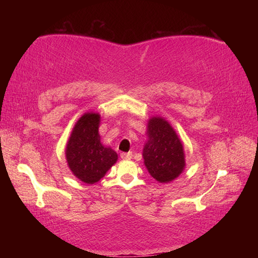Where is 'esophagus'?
Wrapping results in <instances>:
<instances>
[{
    "instance_id": "34e87169",
    "label": "esophagus",
    "mask_w": 258,
    "mask_h": 258,
    "mask_svg": "<svg viewBox=\"0 0 258 258\" xmlns=\"http://www.w3.org/2000/svg\"><path fill=\"white\" fill-rule=\"evenodd\" d=\"M120 158L125 159V160H130L131 158H132V152H121Z\"/></svg>"
}]
</instances>
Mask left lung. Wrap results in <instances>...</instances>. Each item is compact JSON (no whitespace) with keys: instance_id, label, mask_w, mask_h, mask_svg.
<instances>
[{"instance_id":"left-lung-1","label":"left lung","mask_w":258,"mask_h":258,"mask_svg":"<svg viewBox=\"0 0 258 258\" xmlns=\"http://www.w3.org/2000/svg\"><path fill=\"white\" fill-rule=\"evenodd\" d=\"M147 135L142 156L148 172L160 183L175 180L185 166L183 146L175 131L167 120L152 117L148 123Z\"/></svg>"}]
</instances>
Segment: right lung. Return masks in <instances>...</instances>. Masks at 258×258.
Listing matches in <instances>:
<instances>
[{
    "label": "right lung",
    "instance_id": "add662e5",
    "mask_svg": "<svg viewBox=\"0 0 258 258\" xmlns=\"http://www.w3.org/2000/svg\"><path fill=\"white\" fill-rule=\"evenodd\" d=\"M99 124V113H84L74 126L66 147L69 168L87 184L101 180L118 159L116 151L104 147L100 141Z\"/></svg>",
    "mask_w": 258,
    "mask_h": 258
}]
</instances>
